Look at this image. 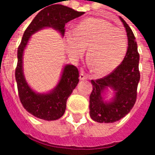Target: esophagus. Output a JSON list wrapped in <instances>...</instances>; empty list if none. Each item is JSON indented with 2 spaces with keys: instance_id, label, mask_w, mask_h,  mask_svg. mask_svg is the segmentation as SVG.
Returning a JSON list of instances; mask_svg holds the SVG:
<instances>
[{
  "instance_id": "34e87169",
  "label": "esophagus",
  "mask_w": 155,
  "mask_h": 155,
  "mask_svg": "<svg viewBox=\"0 0 155 155\" xmlns=\"http://www.w3.org/2000/svg\"><path fill=\"white\" fill-rule=\"evenodd\" d=\"M86 78H87V76L85 75L84 71L83 69H81L80 70V74H79V79L80 80H84L86 79Z\"/></svg>"
}]
</instances>
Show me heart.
Masks as SVG:
<instances>
[{
    "instance_id": "b5f03b06",
    "label": "heart",
    "mask_w": 155,
    "mask_h": 155,
    "mask_svg": "<svg viewBox=\"0 0 155 155\" xmlns=\"http://www.w3.org/2000/svg\"><path fill=\"white\" fill-rule=\"evenodd\" d=\"M66 51L73 61L80 60L87 48V60L97 74L112 72L124 59L128 37L124 30L101 18H89L65 33Z\"/></svg>"
}]
</instances>
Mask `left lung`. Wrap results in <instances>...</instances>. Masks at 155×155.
Instances as JSON below:
<instances>
[{"label":"left lung","mask_w":155,"mask_h":155,"mask_svg":"<svg viewBox=\"0 0 155 155\" xmlns=\"http://www.w3.org/2000/svg\"><path fill=\"white\" fill-rule=\"evenodd\" d=\"M128 37V50L122 63L103 78L91 80L93 90L90 96V115L98 123H114L124 118L132 109L137 100V90L140 80L139 54L133 32L127 23L119 17ZM112 90L109 100L104 94Z\"/></svg>","instance_id":"1"}]
</instances>
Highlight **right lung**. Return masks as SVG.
Returning a JSON list of instances; mask_svg holds the SVG:
<instances>
[{
	"mask_svg": "<svg viewBox=\"0 0 155 155\" xmlns=\"http://www.w3.org/2000/svg\"><path fill=\"white\" fill-rule=\"evenodd\" d=\"M71 7L54 4L37 13L27 27L18 48V64L15 71L19 99L27 112L43 120H56L65 114L66 101L78 85L79 72L73 65H65L56 86L48 92L38 93L32 89L25 79L23 69V56L31 37L36 32L45 28H52L64 36L67 22L83 15Z\"/></svg>",
	"mask_w": 155,
	"mask_h": 155,
	"instance_id": "obj_1",
	"label": "right lung"
}]
</instances>
